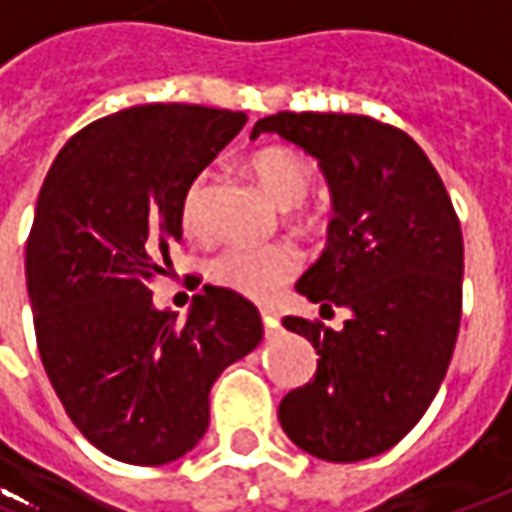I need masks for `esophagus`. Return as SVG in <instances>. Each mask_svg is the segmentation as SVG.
<instances>
[{
  "instance_id": "obj_1",
  "label": "esophagus",
  "mask_w": 512,
  "mask_h": 512,
  "mask_svg": "<svg viewBox=\"0 0 512 512\" xmlns=\"http://www.w3.org/2000/svg\"><path fill=\"white\" fill-rule=\"evenodd\" d=\"M260 317H263V328H266V334L272 337L274 331L280 328V317H277L272 309H260Z\"/></svg>"
}]
</instances>
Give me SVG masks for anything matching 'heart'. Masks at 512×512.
I'll use <instances>...</instances> for the list:
<instances>
[{
    "label": "heart",
    "instance_id": "obj_1",
    "mask_svg": "<svg viewBox=\"0 0 512 512\" xmlns=\"http://www.w3.org/2000/svg\"><path fill=\"white\" fill-rule=\"evenodd\" d=\"M249 169L263 192L277 206L291 209L309 198L314 172L297 152L286 147H266L249 158ZM186 232H203L206 226V178H198L181 206ZM300 269V255L291 246H226L209 260V277L223 289L249 300H272Z\"/></svg>",
    "mask_w": 512,
    "mask_h": 512
}]
</instances>
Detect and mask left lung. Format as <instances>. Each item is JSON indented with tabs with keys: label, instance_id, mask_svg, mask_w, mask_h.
Returning a JSON list of instances; mask_svg holds the SVG:
<instances>
[{
	"label": "left lung",
	"instance_id": "obj_1",
	"mask_svg": "<svg viewBox=\"0 0 512 512\" xmlns=\"http://www.w3.org/2000/svg\"><path fill=\"white\" fill-rule=\"evenodd\" d=\"M260 133L314 155L331 189L326 252L297 291L351 309L340 331L283 317L320 360L283 397L280 425L317 459H371L414 428L445 379L462 320V226L428 155L391 124L277 113L257 121L252 138Z\"/></svg>",
	"mask_w": 512,
	"mask_h": 512
}]
</instances>
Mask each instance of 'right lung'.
<instances>
[{
	"instance_id": "1",
	"label": "right lung",
	"mask_w": 512,
	"mask_h": 512,
	"mask_svg": "<svg viewBox=\"0 0 512 512\" xmlns=\"http://www.w3.org/2000/svg\"><path fill=\"white\" fill-rule=\"evenodd\" d=\"M246 113L141 104L73 135L47 172L27 238L36 343L73 425L101 453L167 465L209 428V391L263 340L255 303L203 286L186 320L152 306L172 269L192 181Z\"/></svg>"
}]
</instances>
